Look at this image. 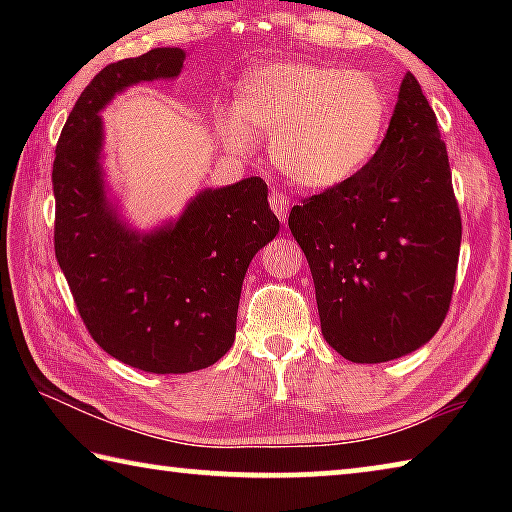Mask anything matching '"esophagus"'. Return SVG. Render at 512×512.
<instances>
[{"label": "esophagus", "instance_id": "1", "mask_svg": "<svg viewBox=\"0 0 512 512\" xmlns=\"http://www.w3.org/2000/svg\"><path fill=\"white\" fill-rule=\"evenodd\" d=\"M271 210L280 221H287L289 216V198L284 196L280 189H271Z\"/></svg>", "mask_w": 512, "mask_h": 512}]
</instances>
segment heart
<instances>
[{"mask_svg":"<svg viewBox=\"0 0 512 512\" xmlns=\"http://www.w3.org/2000/svg\"><path fill=\"white\" fill-rule=\"evenodd\" d=\"M388 97L372 76L314 63H273L239 83L237 112L221 119L235 153L271 137V160L293 183L327 189L359 173L379 149Z\"/></svg>","mask_w":512,"mask_h":512,"instance_id":"b5f03b06","label":"heart"}]
</instances>
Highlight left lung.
Returning a JSON list of instances; mask_svg holds the SVG:
<instances>
[{
    "mask_svg": "<svg viewBox=\"0 0 512 512\" xmlns=\"http://www.w3.org/2000/svg\"><path fill=\"white\" fill-rule=\"evenodd\" d=\"M289 228L314 277L320 329L341 357L400 359L438 332L463 228L447 146L411 72L370 162L293 205Z\"/></svg>",
    "mask_w": 512,
    "mask_h": 512,
    "instance_id": "left-lung-1",
    "label": "left lung"
}]
</instances>
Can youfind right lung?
I'll return each instance as SVG.
<instances>
[{"instance_id":"1","label":"right lung","mask_w":512,"mask_h":512,"mask_svg":"<svg viewBox=\"0 0 512 512\" xmlns=\"http://www.w3.org/2000/svg\"><path fill=\"white\" fill-rule=\"evenodd\" d=\"M185 51L158 47L103 67L56 144L54 248L85 327L110 357L155 375L212 366L235 343L250 259L280 221L259 176L205 189L176 221L137 232L106 196L99 110L135 83L176 79Z\"/></svg>"}]
</instances>
